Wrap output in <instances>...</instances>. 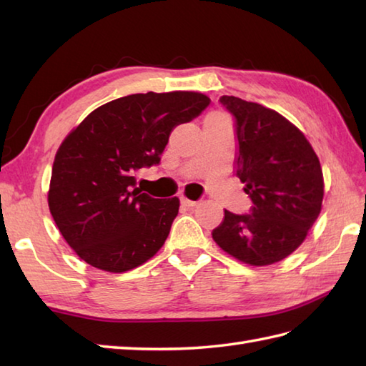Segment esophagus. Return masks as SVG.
<instances>
[{
    "label": "esophagus",
    "mask_w": 366,
    "mask_h": 366,
    "mask_svg": "<svg viewBox=\"0 0 366 366\" xmlns=\"http://www.w3.org/2000/svg\"><path fill=\"white\" fill-rule=\"evenodd\" d=\"M181 203H182V206H185V207H195V206L198 204L197 201H192V199L185 198V197H182V198H181Z\"/></svg>",
    "instance_id": "obj_1"
}]
</instances>
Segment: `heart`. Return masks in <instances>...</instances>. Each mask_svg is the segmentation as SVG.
I'll use <instances>...</instances> for the list:
<instances>
[{
    "label": "heart",
    "mask_w": 366,
    "mask_h": 366,
    "mask_svg": "<svg viewBox=\"0 0 366 366\" xmlns=\"http://www.w3.org/2000/svg\"><path fill=\"white\" fill-rule=\"evenodd\" d=\"M212 119H217V121H223V122H227V119H224V116H222V114H215V116H212Z\"/></svg>",
    "instance_id": "obj_1"
}]
</instances>
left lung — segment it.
<instances>
[{
    "label": "left lung",
    "instance_id": "1",
    "mask_svg": "<svg viewBox=\"0 0 366 366\" xmlns=\"http://www.w3.org/2000/svg\"><path fill=\"white\" fill-rule=\"evenodd\" d=\"M220 104L234 118L236 176L252 207L250 214L224 211L212 237L236 259L269 266L290 256L320 215L321 163L305 135L282 114L234 96H222Z\"/></svg>",
    "mask_w": 366,
    "mask_h": 366
}]
</instances>
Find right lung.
I'll use <instances>...</instances> for the list:
<instances>
[{"instance_id": "1", "label": "right lung", "mask_w": 366, "mask_h": 366, "mask_svg": "<svg viewBox=\"0 0 366 366\" xmlns=\"http://www.w3.org/2000/svg\"><path fill=\"white\" fill-rule=\"evenodd\" d=\"M209 102L192 91L132 94L99 107L66 137L53 162L49 207L83 261L119 274L160 250L179 199L142 193L135 173L159 165L173 129Z\"/></svg>"}]
</instances>
